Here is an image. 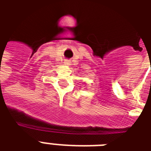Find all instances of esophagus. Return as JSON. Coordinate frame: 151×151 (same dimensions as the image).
<instances>
[{"instance_id":"esophagus-1","label":"esophagus","mask_w":151,"mask_h":151,"mask_svg":"<svg viewBox=\"0 0 151 151\" xmlns=\"http://www.w3.org/2000/svg\"><path fill=\"white\" fill-rule=\"evenodd\" d=\"M64 63H65V65H70V61H69V60H65Z\"/></svg>"}]
</instances>
